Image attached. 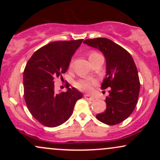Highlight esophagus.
<instances>
[{
    "label": "esophagus",
    "instance_id": "obj_1",
    "mask_svg": "<svg viewBox=\"0 0 160 160\" xmlns=\"http://www.w3.org/2000/svg\"><path fill=\"white\" fill-rule=\"evenodd\" d=\"M84 98L86 99H87V100H90V101H92L93 99H94V97L90 95H84Z\"/></svg>",
    "mask_w": 160,
    "mask_h": 160
}]
</instances>
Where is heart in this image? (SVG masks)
Masks as SVG:
<instances>
[{"label":"heart","mask_w":160,"mask_h":160,"mask_svg":"<svg viewBox=\"0 0 160 160\" xmlns=\"http://www.w3.org/2000/svg\"><path fill=\"white\" fill-rule=\"evenodd\" d=\"M99 56H101L99 53L95 51H91L89 53V60H92ZM95 82L94 80H86V79H81L79 80L74 83V86L77 89H79L80 91L86 92H89L92 91V86L95 85Z\"/></svg>","instance_id":"b5f03b06"}]
</instances>
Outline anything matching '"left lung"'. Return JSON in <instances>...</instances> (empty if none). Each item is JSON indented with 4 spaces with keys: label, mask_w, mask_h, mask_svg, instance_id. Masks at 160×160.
Here are the masks:
<instances>
[{
    "label": "left lung",
    "mask_w": 160,
    "mask_h": 160,
    "mask_svg": "<svg viewBox=\"0 0 160 160\" xmlns=\"http://www.w3.org/2000/svg\"><path fill=\"white\" fill-rule=\"evenodd\" d=\"M84 43L102 51L106 58V76L102 89L109 88L107 108L96 115L99 121L116 125L127 119L138 103L140 81L132 57L127 50L104 38L87 39Z\"/></svg>",
    "instance_id": "8db88e82"
}]
</instances>
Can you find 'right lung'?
I'll return each mask as SVG.
<instances>
[{"label":"right lung","mask_w":160,"mask_h":160,"mask_svg":"<svg viewBox=\"0 0 160 160\" xmlns=\"http://www.w3.org/2000/svg\"><path fill=\"white\" fill-rule=\"evenodd\" d=\"M82 39L55 41L36 51L28 61L23 73L24 98L33 117L47 127L66 122L82 94L74 87L56 93L54 79L67 71L71 57Z\"/></svg>","instance_id":"add662e5"}]
</instances>
